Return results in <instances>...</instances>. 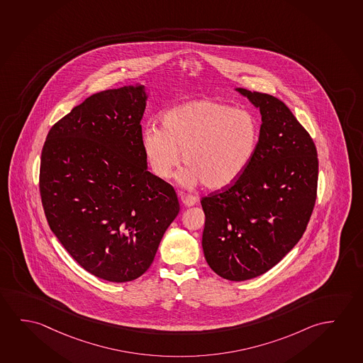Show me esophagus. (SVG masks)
I'll use <instances>...</instances> for the list:
<instances>
[{"instance_id":"obj_1","label":"esophagus","mask_w":363,"mask_h":363,"mask_svg":"<svg viewBox=\"0 0 363 363\" xmlns=\"http://www.w3.org/2000/svg\"><path fill=\"white\" fill-rule=\"evenodd\" d=\"M180 201L184 204L185 207H191V206H196L198 203V198L186 196V194H180Z\"/></svg>"}]
</instances>
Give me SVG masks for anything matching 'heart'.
<instances>
[{
	"label": "heart",
	"mask_w": 363,
	"mask_h": 363,
	"mask_svg": "<svg viewBox=\"0 0 363 363\" xmlns=\"http://www.w3.org/2000/svg\"><path fill=\"white\" fill-rule=\"evenodd\" d=\"M160 121L162 128L147 126L143 131L145 159L156 177L167 179L183 152L185 184L225 189L247 169L259 144V121L251 112L212 98L177 104Z\"/></svg>",
	"instance_id": "b5f03b06"
}]
</instances>
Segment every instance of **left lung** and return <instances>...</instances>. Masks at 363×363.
<instances>
[{
  "label": "left lung",
  "mask_w": 363,
  "mask_h": 363,
  "mask_svg": "<svg viewBox=\"0 0 363 363\" xmlns=\"http://www.w3.org/2000/svg\"><path fill=\"white\" fill-rule=\"evenodd\" d=\"M259 108L256 154L233 184L201 199L204 257L230 281L259 277L299 242L317 198L318 156L309 133L274 96L236 88Z\"/></svg>",
  "instance_id": "obj_1"
}]
</instances>
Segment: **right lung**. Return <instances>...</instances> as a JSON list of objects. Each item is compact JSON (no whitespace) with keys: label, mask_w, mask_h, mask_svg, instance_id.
Returning <instances> with one entry per match:
<instances>
[{"label":"right lung","mask_w":363,"mask_h":363,"mask_svg":"<svg viewBox=\"0 0 363 363\" xmlns=\"http://www.w3.org/2000/svg\"><path fill=\"white\" fill-rule=\"evenodd\" d=\"M141 83L96 93L48 133L40 194L50 230L94 277L133 281L179 213L173 186L147 170Z\"/></svg>","instance_id":"add662e5"}]
</instances>
